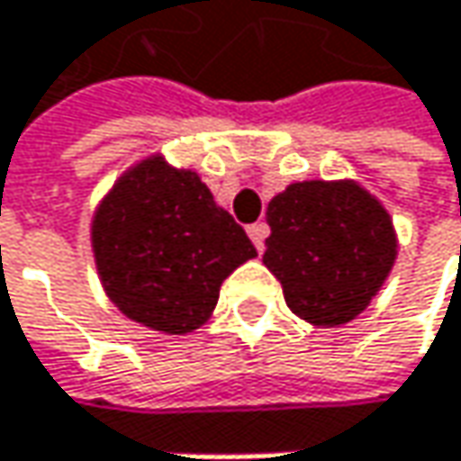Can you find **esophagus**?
I'll return each mask as SVG.
<instances>
[{
	"label": "esophagus",
	"instance_id": "34e87169",
	"mask_svg": "<svg viewBox=\"0 0 461 461\" xmlns=\"http://www.w3.org/2000/svg\"><path fill=\"white\" fill-rule=\"evenodd\" d=\"M267 234H269L267 221H256V224H250V227H248V237L253 240V245H256V250H258V253L264 250V240H267Z\"/></svg>",
	"mask_w": 461,
	"mask_h": 461
}]
</instances>
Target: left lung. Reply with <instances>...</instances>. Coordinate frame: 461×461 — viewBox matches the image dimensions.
I'll return each instance as SVG.
<instances>
[{"label": "left lung", "instance_id": "obj_1", "mask_svg": "<svg viewBox=\"0 0 461 461\" xmlns=\"http://www.w3.org/2000/svg\"><path fill=\"white\" fill-rule=\"evenodd\" d=\"M264 267L291 312L315 328L355 321L398 258L390 211L355 178L294 181L269 200Z\"/></svg>", "mask_w": 461, "mask_h": 461}]
</instances>
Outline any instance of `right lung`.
Here are the masks:
<instances>
[{"label":"right lung","mask_w":461,"mask_h":461,"mask_svg":"<svg viewBox=\"0 0 461 461\" xmlns=\"http://www.w3.org/2000/svg\"><path fill=\"white\" fill-rule=\"evenodd\" d=\"M90 248L109 302L128 321L167 336L208 322L221 283L256 256L203 178L162 151L140 157L101 197Z\"/></svg>","instance_id":"add662e5"}]
</instances>
